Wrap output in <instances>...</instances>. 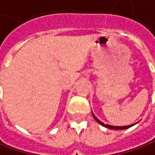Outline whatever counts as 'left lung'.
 Returning <instances> with one entry per match:
<instances>
[{"instance_id":"1","label":"left lung","mask_w":155,"mask_h":155,"mask_svg":"<svg viewBox=\"0 0 155 155\" xmlns=\"http://www.w3.org/2000/svg\"><path fill=\"white\" fill-rule=\"evenodd\" d=\"M93 117H94V119H95L98 122L99 124H101L102 126H105V127H107V128H109V129H113V130H125V129H127V128H130V126H134V125H130V126H108V125H105V124H104L103 122H101L99 120H97V118H96V116L93 114Z\"/></svg>"}]
</instances>
